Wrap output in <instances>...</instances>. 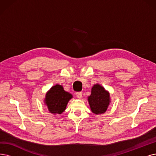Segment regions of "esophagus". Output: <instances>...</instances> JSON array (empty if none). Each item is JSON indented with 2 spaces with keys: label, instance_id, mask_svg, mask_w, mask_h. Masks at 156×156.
Masks as SVG:
<instances>
[{
  "label": "esophagus",
  "instance_id": "34e87169",
  "mask_svg": "<svg viewBox=\"0 0 156 156\" xmlns=\"http://www.w3.org/2000/svg\"><path fill=\"white\" fill-rule=\"evenodd\" d=\"M76 96L78 98H80L82 97V93L81 92H77L76 93Z\"/></svg>",
  "mask_w": 156,
  "mask_h": 156
}]
</instances>
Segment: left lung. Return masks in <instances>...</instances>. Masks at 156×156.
<instances>
[{
	"instance_id": "obj_1",
	"label": "left lung",
	"mask_w": 156,
	"mask_h": 156,
	"mask_svg": "<svg viewBox=\"0 0 156 156\" xmlns=\"http://www.w3.org/2000/svg\"><path fill=\"white\" fill-rule=\"evenodd\" d=\"M91 110L96 115L105 113L109 104V94L103 87L99 84L93 86L91 95L88 97Z\"/></svg>"
}]
</instances>
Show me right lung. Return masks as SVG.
Instances as JSON below:
<instances>
[{"label":"right lung","instance_id":"right-lung-1","mask_svg":"<svg viewBox=\"0 0 156 156\" xmlns=\"http://www.w3.org/2000/svg\"><path fill=\"white\" fill-rule=\"evenodd\" d=\"M72 98V94L65 91L63 86L56 84L52 86L47 93L45 102L51 113L61 114Z\"/></svg>","mask_w":156,"mask_h":156}]
</instances>
